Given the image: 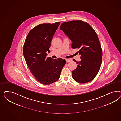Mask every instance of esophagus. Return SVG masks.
I'll list each match as a JSON object with an SVG mask.
<instances>
[{
	"label": "esophagus",
	"mask_w": 121,
	"mask_h": 121,
	"mask_svg": "<svg viewBox=\"0 0 121 121\" xmlns=\"http://www.w3.org/2000/svg\"><path fill=\"white\" fill-rule=\"evenodd\" d=\"M66 62H68L71 61V59H66Z\"/></svg>",
	"instance_id": "esophagus-1"
}]
</instances>
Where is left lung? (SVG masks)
<instances>
[{
	"label": "left lung",
	"mask_w": 121,
	"mask_h": 121,
	"mask_svg": "<svg viewBox=\"0 0 121 121\" xmlns=\"http://www.w3.org/2000/svg\"><path fill=\"white\" fill-rule=\"evenodd\" d=\"M60 29L72 41L71 47L78 48L81 61L77 62V68L72 71L73 79L80 83L92 80L99 71L103 52L99 39L95 30L86 22L72 20L63 22Z\"/></svg>",
	"instance_id": "1"
}]
</instances>
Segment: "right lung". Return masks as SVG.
Listing matches in <instances>:
<instances>
[{
  "instance_id": "add662e5",
  "label": "right lung",
  "mask_w": 121,
  "mask_h": 121,
  "mask_svg": "<svg viewBox=\"0 0 121 121\" xmlns=\"http://www.w3.org/2000/svg\"><path fill=\"white\" fill-rule=\"evenodd\" d=\"M60 22L43 23L31 30L26 38L23 54L33 76L42 84L49 85L58 80L65 59L46 58L51 43Z\"/></svg>"
}]
</instances>
